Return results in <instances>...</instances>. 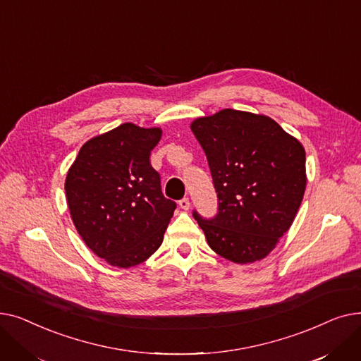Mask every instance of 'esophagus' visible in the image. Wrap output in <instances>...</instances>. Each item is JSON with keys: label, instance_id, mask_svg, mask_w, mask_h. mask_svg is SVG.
Returning a JSON list of instances; mask_svg holds the SVG:
<instances>
[{"label": "esophagus", "instance_id": "obj_1", "mask_svg": "<svg viewBox=\"0 0 361 361\" xmlns=\"http://www.w3.org/2000/svg\"><path fill=\"white\" fill-rule=\"evenodd\" d=\"M178 206L181 207V209L188 211V209H190V200H188L187 197H184V199H181V200L178 202Z\"/></svg>", "mask_w": 361, "mask_h": 361}]
</instances>
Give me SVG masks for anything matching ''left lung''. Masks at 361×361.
I'll return each mask as SVG.
<instances>
[{"mask_svg":"<svg viewBox=\"0 0 361 361\" xmlns=\"http://www.w3.org/2000/svg\"><path fill=\"white\" fill-rule=\"evenodd\" d=\"M190 128L218 195L215 218L193 212L207 244L238 264L262 260L290 230L305 196V147L272 118L230 108Z\"/></svg>","mask_w":361,"mask_h":361,"instance_id":"left-lung-1","label":"left lung"}]
</instances>
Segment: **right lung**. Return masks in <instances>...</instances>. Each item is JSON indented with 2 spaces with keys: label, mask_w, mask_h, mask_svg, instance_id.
Wrapping results in <instances>:
<instances>
[{
  "label": "right lung",
  "mask_w": 361,
  "mask_h": 361,
  "mask_svg": "<svg viewBox=\"0 0 361 361\" xmlns=\"http://www.w3.org/2000/svg\"><path fill=\"white\" fill-rule=\"evenodd\" d=\"M161 136L159 127L124 123L87 140L67 173L75 230L111 267L131 268L149 259L174 215L177 204L164 197L149 161Z\"/></svg>",
  "instance_id": "right-lung-1"
}]
</instances>
